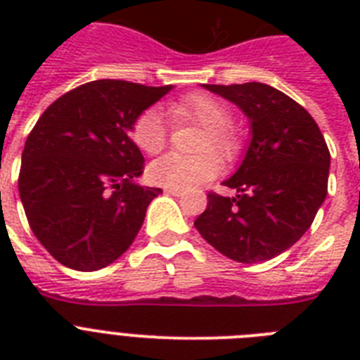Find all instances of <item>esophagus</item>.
<instances>
[{"instance_id": "34e87169", "label": "esophagus", "mask_w": 360, "mask_h": 360, "mask_svg": "<svg viewBox=\"0 0 360 360\" xmlns=\"http://www.w3.org/2000/svg\"><path fill=\"white\" fill-rule=\"evenodd\" d=\"M166 194H169V196H183V191H179V188H166Z\"/></svg>"}]
</instances>
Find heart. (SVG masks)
I'll return each instance as SVG.
<instances>
[{
  "instance_id": "1",
  "label": "heart",
  "mask_w": 360,
  "mask_h": 360,
  "mask_svg": "<svg viewBox=\"0 0 360 360\" xmlns=\"http://www.w3.org/2000/svg\"><path fill=\"white\" fill-rule=\"evenodd\" d=\"M172 115L177 121H194L205 129L194 157H181L175 153H168L149 164L147 177L153 185L166 188L188 191L194 186L214 179L222 172V162L214 155L215 152L222 158H233L239 149V141L230 130L231 112L222 101L209 95H191L172 104ZM168 138L166 120L162 112L149 108L138 115L132 124V140L141 151L147 155H157ZM211 150H214L211 153Z\"/></svg>"
}]
</instances>
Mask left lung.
<instances>
[{
    "label": "left lung",
    "mask_w": 360,
    "mask_h": 360,
    "mask_svg": "<svg viewBox=\"0 0 360 360\" xmlns=\"http://www.w3.org/2000/svg\"><path fill=\"white\" fill-rule=\"evenodd\" d=\"M250 121V143L226 186L233 198L209 194L194 226L220 254L239 263L278 256L304 236L327 196L330 155L312 115L278 89L248 82L203 84Z\"/></svg>",
    "instance_id": "8db88e82"
}]
</instances>
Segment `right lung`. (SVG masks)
I'll return each instance as SVG.
<instances>
[{"label":"right lung","instance_id":"right-lung-1","mask_svg":"<svg viewBox=\"0 0 360 360\" xmlns=\"http://www.w3.org/2000/svg\"><path fill=\"white\" fill-rule=\"evenodd\" d=\"M172 89L89 82L48 106L27 136L20 200L37 239L65 267L103 269L136 239L162 191L138 185L143 155L129 134Z\"/></svg>","mask_w":360,"mask_h":360}]
</instances>
